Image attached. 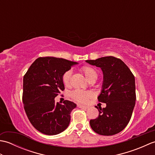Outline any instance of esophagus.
I'll return each instance as SVG.
<instances>
[{
	"instance_id": "34e87169",
	"label": "esophagus",
	"mask_w": 155,
	"mask_h": 155,
	"mask_svg": "<svg viewBox=\"0 0 155 155\" xmlns=\"http://www.w3.org/2000/svg\"><path fill=\"white\" fill-rule=\"evenodd\" d=\"M78 107L79 108H84V109H87L88 107L87 106H84V105H82L81 104H78Z\"/></svg>"
}]
</instances>
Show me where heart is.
Masks as SVG:
<instances>
[{"mask_svg":"<svg viewBox=\"0 0 155 155\" xmlns=\"http://www.w3.org/2000/svg\"><path fill=\"white\" fill-rule=\"evenodd\" d=\"M81 71L83 72L85 77H86L88 81H91L92 78L97 77V73L96 71L92 67H88V66H84L81 68ZM71 71H68L64 72V74L62 75V83L65 86H68L70 84V80L71 77ZM71 97L74 101L78 102V103H87L88 100L90 98L93 97V93L91 91H83L81 90H74L71 93Z\"/></svg>","mask_w":155,"mask_h":155,"instance_id":"obj_1","label":"heart"}]
</instances>
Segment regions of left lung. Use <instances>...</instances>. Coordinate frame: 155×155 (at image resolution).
<instances>
[{"instance_id":"1","label":"left lung","mask_w":155,"mask_h":155,"mask_svg":"<svg viewBox=\"0 0 155 155\" xmlns=\"http://www.w3.org/2000/svg\"><path fill=\"white\" fill-rule=\"evenodd\" d=\"M86 62L103 71V83L98 100L107 104L99 109L96 107L99 114L90 120V125L101 135H114L127 127L132 116L136 101L135 78L124 62L116 57L110 56Z\"/></svg>"}]
</instances>
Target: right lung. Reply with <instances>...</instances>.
I'll return each instance as SVG.
<instances>
[{
  "label": "right lung",
  "mask_w": 155,
  "mask_h": 155,
  "mask_svg": "<svg viewBox=\"0 0 155 155\" xmlns=\"http://www.w3.org/2000/svg\"><path fill=\"white\" fill-rule=\"evenodd\" d=\"M78 62L61 58L39 57L23 78L22 101L28 120L36 129L55 135L67 128L71 113L77 104L70 101L55 103L54 98L64 91L62 78Z\"/></svg>",
  "instance_id": "obj_1"
}]
</instances>
